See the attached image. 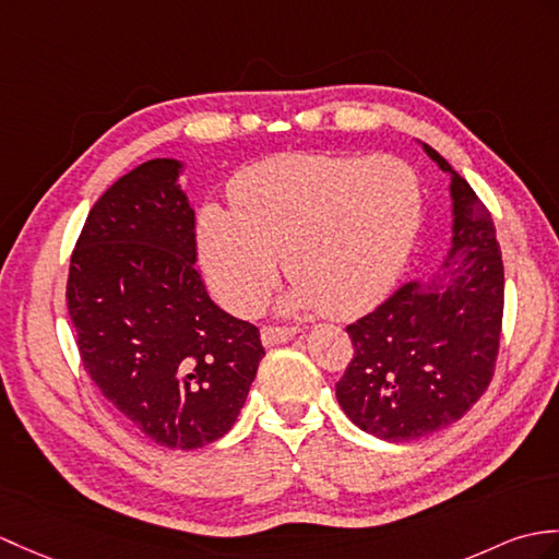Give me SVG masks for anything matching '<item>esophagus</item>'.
I'll use <instances>...</instances> for the list:
<instances>
[{
    "instance_id": "esophagus-1",
    "label": "esophagus",
    "mask_w": 559,
    "mask_h": 559,
    "mask_svg": "<svg viewBox=\"0 0 559 559\" xmlns=\"http://www.w3.org/2000/svg\"><path fill=\"white\" fill-rule=\"evenodd\" d=\"M297 333H300L297 329H285V326H264V329H262V343H264L266 347H274V345H281V343H288V341H293Z\"/></svg>"
}]
</instances>
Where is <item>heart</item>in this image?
<instances>
[{
	"label": "heart",
	"instance_id": "1",
	"mask_svg": "<svg viewBox=\"0 0 559 559\" xmlns=\"http://www.w3.org/2000/svg\"><path fill=\"white\" fill-rule=\"evenodd\" d=\"M233 206L204 202L200 266L228 309L252 314L285 271L283 307L355 317L391 293L419 238L424 186L409 162L381 154H278L236 176Z\"/></svg>",
	"mask_w": 559,
	"mask_h": 559
}]
</instances>
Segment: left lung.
I'll use <instances>...</instances> for the list:
<instances>
[{
	"label": "left lung",
	"instance_id": "1",
	"mask_svg": "<svg viewBox=\"0 0 559 559\" xmlns=\"http://www.w3.org/2000/svg\"><path fill=\"white\" fill-rule=\"evenodd\" d=\"M417 142L450 176V248L431 283L402 285L391 300L349 323L355 357L335 383L349 421L391 443L440 431L484 395L504 305L496 224L455 168Z\"/></svg>",
	"mask_w": 559,
	"mask_h": 559
}]
</instances>
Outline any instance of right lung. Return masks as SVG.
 <instances>
[{"label":"right lung","mask_w":559,"mask_h":559,"mask_svg":"<svg viewBox=\"0 0 559 559\" xmlns=\"http://www.w3.org/2000/svg\"><path fill=\"white\" fill-rule=\"evenodd\" d=\"M186 162L150 159L87 214L67 305L90 379L142 433L194 450L230 431L264 357L257 326L230 317L194 269Z\"/></svg>","instance_id":"1"}]
</instances>
